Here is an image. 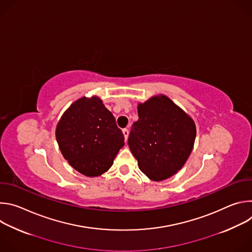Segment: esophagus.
<instances>
[{
  "instance_id": "esophagus-1",
  "label": "esophagus",
  "mask_w": 252,
  "mask_h": 252,
  "mask_svg": "<svg viewBox=\"0 0 252 252\" xmlns=\"http://www.w3.org/2000/svg\"><path fill=\"white\" fill-rule=\"evenodd\" d=\"M123 133H124V135H125V139H126V140H127V137H128V129L124 128V129H123Z\"/></svg>"
}]
</instances>
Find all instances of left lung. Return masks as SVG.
<instances>
[{"instance_id": "1", "label": "left lung", "mask_w": 252, "mask_h": 252, "mask_svg": "<svg viewBox=\"0 0 252 252\" xmlns=\"http://www.w3.org/2000/svg\"><path fill=\"white\" fill-rule=\"evenodd\" d=\"M128 147L139 169L150 179L161 182L175 174L193 149V120L168 96L154 95L137 104Z\"/></svg>"}]
</instances>
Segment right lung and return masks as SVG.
<instances>
[{
    "label": "right lung",
    "instance_id": "right-lung-1",
    "mask_svg": "<svg viewBox=\"0 0 252 252\" xmlns=\"http://www.w3.org/2000/svg\"><path fill=\"white\" fill-rule=\"evenodd\" d=\"M63 157L80 173L94 177L113 165L125 136L102 100L83 96L69 105L56 127Z\"/></svg>",
    "mask_w": 252,
    "mask_h": 252
}]
</instances>
